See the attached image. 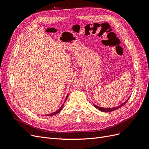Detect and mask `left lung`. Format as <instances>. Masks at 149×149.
<instances>
[{
    "label": "left lung",
    "instance_id": "left-lung-1",
    "mask_svg": "<svg viewBox=\"0 0 149 149\" xmlns=\"http://www.w3.org/2000/svg\"><path fill=\"white\" fill-rule=\"evenodd\" d=\"M129 97L127 99V100H126L124 102H123V104H120V105H119L118 106H117V107H100V106H97V105H96V104H93V105H94V106L95 107L96 109H99L100 111H102V112H111V111H115V110H116V109H119L120 107H121L122 106H124L125 104L127 102V101L129 100Z\"/></svg>",
    "mask_w": 149,
    "mask_h": 149
}]
</instances>
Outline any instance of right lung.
Masks as SVG:
<instances>
[{
	"label": "right lung",
	"instance_id": "1",
	"mask_svg": "<svg viewBox=\"0 0 149 149\" xmlns=\"http://www.w3.org/2000/svg\"><path fill=\"white\" fill-rule=\"evenodd\" d=\"M68 94H67V96H66V99H65V102H64V103L65 102V101H66V100H67V97H68ZM63 105H64V104H62V106L59 108V109H58L57 111H55V112H52V113H50V114H47V116H53V115H55V114H58V112H60V111H61V110L62 109V108H63Z\"/></svg>",
	"mask_w": 149,
	"mask_h": 149
}]
</instances>
